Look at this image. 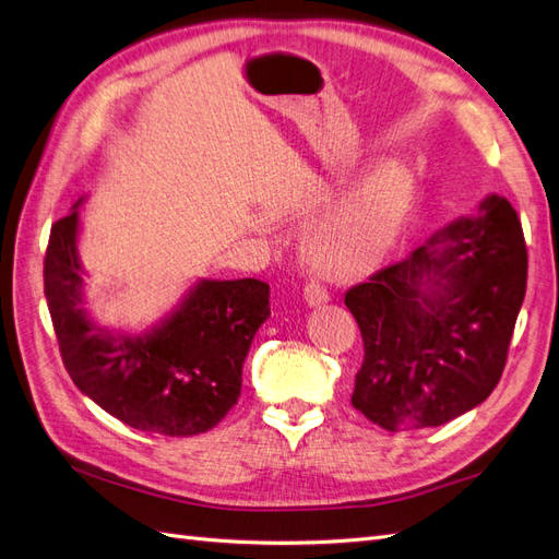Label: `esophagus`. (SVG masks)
Returning <instances> with one entry per match:
<instances>
[{"instance_id":"1","label":"esophagus","mask_w":559,"mask_h":559,"mask_svg":"<svg viewBox=\"0 0 559 559\" xmlns=\"http://www.w3.org/2000/svg\"><path fill=\"white\" fill-rule=\"evenodd\" d=\"M304 294H306V301H308L310 306H320V304H324V301H330V289H326L320 280H312V277H310V280L306 282Z\"/></svg>"}]
</instances>
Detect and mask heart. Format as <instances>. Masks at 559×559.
Masks as SVG:
<instances>
[{
	"instance_id": "obj_1",
	"label": "heart",
	"mask_w": 559,
	"mask_h": 559,
	"mask_svg": "<svg viewBox=\"0 0 559 559\" xmlns=\"http://www.w3.org/2000/svg\"><path fill=\"white\" fill-rule=\"evenodd\" d=\"M411 203V175L401 168L377 170L318 225L310 249L332 265L372 261L399 233Z\"/></svg>"
}]
</instances>
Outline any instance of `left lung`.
Segmentation results:
<instances>
[{
  "instance_id": "1",
  "label": "left lung",
  "mask_w": 559,
  "mask_h": 559,
  "mask_svg": "<svg viewBox=\"0 0 559 559\" xmlns=\"http://www.w3.org/2000/svg\"><path fill=\"white\" fill-rule=\"evenodd\" d=\"M526 241L508 199L488 197L407 261L346 292L362 334L350 403L382 429L439 427L484 403L506 370L526 294Z\"/></svg>"
}]
</instances>
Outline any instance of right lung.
Masks as SVG:
<instances>
[{
  "instance_id": "add662e5",
  "label": "right lung",
  "mask_w": 559,
  "mask_h": 559,
  "mask_svg": "<svg viewBox=\"0 0 559 559\" xmlns=\"http://www.w3.org/2000/svg\"><path fill=\"white\" fill-rule=\"evenodd\" d=\"M78 211L51 225L45 296L73 384L108 415L160 437L213 429L241 393V367L270 316L261 280H203L170 320L144 336L102 330L80 308Z\"/></svg>"
}]
</instances>
